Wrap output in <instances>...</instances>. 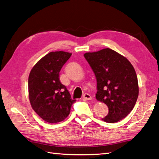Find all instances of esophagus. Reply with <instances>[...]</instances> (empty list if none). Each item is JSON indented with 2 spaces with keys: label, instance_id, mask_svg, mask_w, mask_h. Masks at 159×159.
Returning a JSON list of instances; mask_svg holds the SVG:
<instances>
[{
  "label": "esophagus",
  "instance_id": "34e87169",
  "mask_svg": "<svg viewBox=\"0 0 159 159\" xmlns=\"http://www.w3.org/2000/svg\"><path fill=\"white\" fill-rule=\"evenodd\" d=\"M83 98H84V99H86V100H90L92 99V96H91L90 94H87V93H86V94H84L83 95Z\"/></svg>",
  "mask_w": 159,
  "mask_h": 159
}]
</instances>
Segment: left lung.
I'll list each match as a JSON object with an SVG mask.
<instances>
[{"label":"left lung","mask_w":159,"mask_h":159,"mask_svg":"<svg viewBox=\"0 0 159 159\" xmlns=\"http://www.w3.org/2000/svg\"><path fill=\"white\" fill-rule=\"evenodd\" d=\"M84 56L97 81L96 98L109 108V113L102 120L116 123L124 119L134 109L139 93L138 77L132 65L110 48L86 52Z\"/></svg>","instance_id":"obj_1"}]
</instances>
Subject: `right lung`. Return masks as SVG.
I'll use <instances>...</instances> for the list:
<instances>
[{"label": "right lung", "mask_w": 159, "mask_h": 159, "mask_svg": "<svg viewBox=\"0 0 159 159\" xmlns=\"http://www.w3.org/2000/svg\"><path fill=\"white\" fill-rule=\"evenodd\" d=\"M71 56V53L64 51L49 52L30 71L28 92L31 105L46 122L63 121L75 102L59 80L61 69Z\"/></svg>", "instance_id": "right-lung-1"}]
</instances>
